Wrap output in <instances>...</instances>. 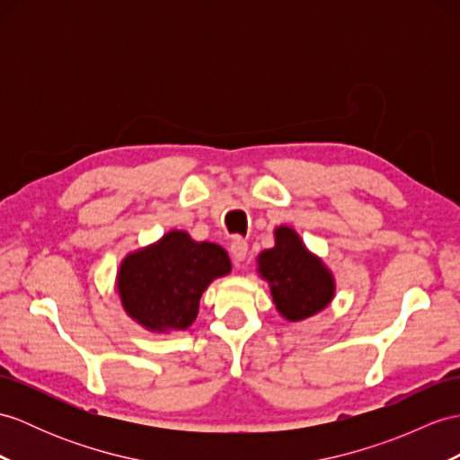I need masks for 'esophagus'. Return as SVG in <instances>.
Segmentation results:
<instances>
[{"mask_svg": "<svg viewBox=\"0 0 460 460\" xmlns=\"http://www.w3.org/2000/svg\"><path fill=\"white\" fill-rule=\"evenodd\" d=\"M230 253H232V260L236 265H240L245 257H248V242L243 238H234L230 243Z\"/></svg>", "mask_w": 460, "mask_h": 460, "instance_id": "34e87169", "label": "esophagus"}]
</instances>
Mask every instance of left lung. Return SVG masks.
<instances>
[{"mask_svg":"<svg viewBox=\"0 0 460 460\" xmlns=\"http://www.w3.org/2000/svg\"><path fill=\"white\" fill-rule=\"evenodd\" d=\"M257 271L271 287L279 314L288 322L318 314L335 293L330 269L306 250L298 234L288 226L275 230V248L260 253Z\"/></svg>","mask_w":460,"mask_h":460,"instance_id":"8db88e82","label":"left lung"}]
</instances>
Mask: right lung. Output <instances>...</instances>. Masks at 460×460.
<instances>
[{
    "label": "right lung",
    "instance_id": "1",
    "mask_svg": "<svg viewBox=\"0 0 460 460\" xmlns=\"http://www.w3.org/2000/svg\"><path fill=\"white\" fill-rule=\"evenodd\" d=\"M230 269V257L218 243L195 242L187 232L172 230L122 260L117 293L127 314L146 330H187L207 287Z\"/></svg>",
    "mask_w": 460,
    "mask_h": 460
}]
</instances>
